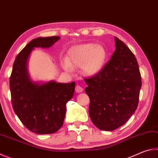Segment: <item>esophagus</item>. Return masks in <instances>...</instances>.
<instances>
[{"label": "esophagus", "instance_id": "34e87169", "mask_svg": "<svg viewBox=\"0 0 158 158\" xmlns=\"http://www.w3.org/2000/svg\"><path fill=\"white\" fill-rule=\"evenodd\" d=\"M83 90H84V89H83V88L81 86V85H76V87H75V91H76V93H82Z\"/></svg>", "mask_w": 158, "mask_h": 158}]
</instances>
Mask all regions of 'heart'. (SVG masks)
Masks as SVG:
<instances>
[{"mask_svg":"<svg viewBox=\"0 0 158 158\" xmlns=\"http://www.w3.org/2000/svg\"><path fill=\"white\" fill-rule=\"evenodd\" d=\"M106 56L105 48L100 45L81 44L71 50L68 61L63 62V66L68 71H71L72 68H82L85 74L95 76L103 68Z\"/></svg>","mask_w":158,"mask_h":158,"instance_id":"b5f03b06","label":"heart"}]
</instances>
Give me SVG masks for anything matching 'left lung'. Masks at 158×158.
Masks as SVG:
<instances>
[{
  "mask_svg": "<svg viewBox=\"0 0 158 158\" xmlns=\"http://www.w3.org/2000/svg\"><path fill=\"white\" fill-rule=\"evenodd\" d=\"M115 43L110 60L98 74L85 79L90 118L96 127L105 131L117 129L132 116L137 108L141 87L135 55L116 37Z\"/></svg>",
  "mask_w": 158,
  "mask_h": 158,
  "instance_id": "obj_1",
  "label": "left lung"
}]
</instances>
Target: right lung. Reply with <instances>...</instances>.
I'll return each instance as SVG.
<instances>
[{"label":"right lung","mask_w":158,"mask_h":158,"mask_svg":"<svg viewBox=\"0 0 158 158\" xmlns=\"http://www.w3.org/2000/svg\"><path fill=\"white\" fill-rule=\"evenodd\" d=\"M59 39V36H52L31 40L16 57L10 79L15 114L29 130L39 135L54 133L62 127L66 104L73 97L75 82L32 81L28 61L35 48H49Z\"/></svg>","instance_id":"obj_1"}]
</instances>
